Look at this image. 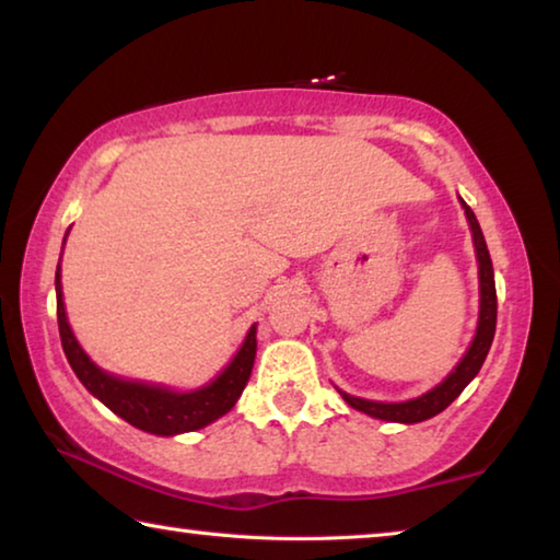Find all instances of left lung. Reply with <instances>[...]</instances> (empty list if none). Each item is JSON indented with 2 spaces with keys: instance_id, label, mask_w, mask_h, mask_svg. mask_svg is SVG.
I'll return each instance as SVG.
<instances>
[{
  "instance_id": "8db88e82",
  "label": "left lung",
  "mask_w": 560,
  "mask_h": 560,
  "mask_svg": "<svg viewBox=\"0 0 560 560\" xmlns=\"http://www.w3.org/2000/svg\"><path fill=\"white\" fill-rule=\"evenodd\" d=\"M464 214H467V222L471 226V236H474V252H477V261H479V324H477V336H474L471 346L464 358L457 363V368L444 377V381L432 387L430 393H424L415 400L407 402H373V400H363V397H353L343 390H338L343 395V400L355 407V410L377 417V420L385 422H422L430 420V417L440 415L442 410L457 400L459 393L467 387L474 375L479 373V368L485 365V358L491 348V340H494V330H497V287H494V267H491V257L485 242V234H481V226L474 217L471 207L462 200Z\"/></svg>"
}]
</instances>
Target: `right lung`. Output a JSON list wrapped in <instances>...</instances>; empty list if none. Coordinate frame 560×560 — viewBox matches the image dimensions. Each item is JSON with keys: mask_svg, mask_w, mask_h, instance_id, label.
<instances>
[{"mask_svg": "<svg viewBox=\"0 0 560 560\" xmlns=\"http://www.w3.org/2000/svg\"><path fill=\"white\" fill-rule=\"evenodd\" d=\"M66 242V240H63ZM56 318H59V334L63 353L69 358V365L79 381L86 385V390L116 412L132 428L160 434V438H173L179 432H195L207 424L220 420L240 400L244 385L249 383L254 355H257V324L249 328L240 353L232 358V363L214 377L210 385L192 393H175L160 385H145L136 381H122L110 375L93 363L83 353V348L75 340L63 308L61 293V264L56 267Z\"/></svg>", "mask_w": 560, "mask_h": 560, "instance_id": "right-lung-1", "label": "right lung"}]
</instances>
